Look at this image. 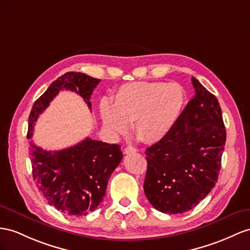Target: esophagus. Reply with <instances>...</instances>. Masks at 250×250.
I'll return each mask as SVG.
<instances>
[{
	"mask_svg": "<svg viewBox=\"0 0 250 250\" xmlns=\"http://www.w3.org/2000/svg\"><path fill=\"white\" fill-rule=\"evenodd\" d=\"M137 152V149L133 148V146H126V148L125 149V154H132V153H136Z\"/></svg>",
	"mask_w": 250,
	"mask_h": 250,
	"instance_id": "esophagus-1",
	"label": "esophagus"
}]
</instances>
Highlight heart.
<instances>
[{"mask_svg": "<svg viewBox=\"0 0 250 250\" xmlns=\"http://www.w3.org/2000/svg\"><path fill=\"white\" fill-rule=\"evenodd\" d=\"M185 104V92L177 83L132 82L120 86L112 97V108L102 104L105 129L123 135L133 123L135 135L146 144L157 143L174 126Z\"/></svg>", "mask_w": 250, "mask_h": 250, "instance_id": "heart-1", "label": "heart"}]
</instances>
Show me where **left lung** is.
Returning <instances> with one entry per match:
<instances>
[{
  "mask_svg": "<svg viewBox=\"0 0 250 250\" xmlns=\"http://www.w3.org/2000/svg\"><path fill=\"white\" fill-rule=\"evenodd\" d=\"M194 96L169 134L146 150L145 194L155 209L189 211L213 189L226 130L216 97L192 77Z\"/></svg>",
  "mask_w": 250,
  "mask_h": 250,
  "instance_id": "1",
  "label": "left lung"
}]
</instances>
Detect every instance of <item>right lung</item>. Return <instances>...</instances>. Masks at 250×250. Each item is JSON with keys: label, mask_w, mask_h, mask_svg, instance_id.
<instances>
[{"label": "right lung", "mask_w": 250, "mask_h": 250, "mask_svg": "<svg viewBox=\"0 0 250 250\" xmlns=\"http://www.w3.org/2000/svg\"><path fill=\"white\" fill-rule=\"evenodd\" d=\"M100 82L83 73L68 72L48 86L36 100L28 117L27 138L34 125L61 89H68L84 99L89 108L94 88ZM33 176L49 205L63 213L80 216L94 211L104 200L108 178L123 159L119 145L83 139L60 151H46L29 143Z\"/></svg>", "instance_id": "1"}]
</instances>
